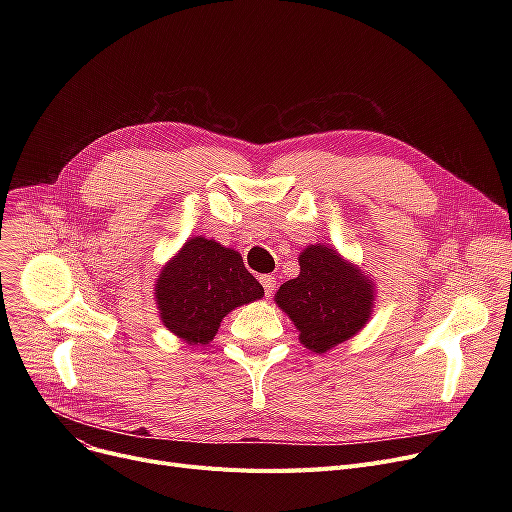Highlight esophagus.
<instances>
[{
  "label": "esophagus",
  "mask_w": 512,
  "mask_h": 512,
  "mask_svg": "<svg viewBox=\"0 0 512 512\" xmlns=\"http://www.w3.org/2000/svg\"><path fill=\"white\" fill-rule=\"evenodd\" d=\"M261 284L265 290V297H272L276 290V278L274 276H261Z\"/></svg>",
  "instance_id": "esophagus-1"
}]
</instances>
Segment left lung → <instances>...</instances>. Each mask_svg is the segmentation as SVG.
Returning a JSON list of instances; mask_svg holds the SVG:
<instances>
[{
    "label": "left lung",
    "instance_id": "obj_1",
    "mask_svg": "<svg viewBox=\"0 0 512 512\" xmlns=\"http://www.w3.org/2000/svg\"><path fill=\"white\" fill-rule=\"evenodd\" d=\"M301 272L276 292V305L299 330V340L321 355L351 340L371 319L375 282L326 242L299 255Z\"/></svg>",
    "mask_w": 512,
    "mask_h": 512
}]
</instances>
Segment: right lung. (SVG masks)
Listing matches in <instances>:
<instances>
[{
	"label": "right lung",
	"instance_id": "1",
	"mask_svg": "<svg viewBox=\"0 0 512 512\" xmlns=\"http://www.w3.org/2000/svg\"><path fill=\"white\" fill-rule=\"evenodd\" d=\"M161 324L186 344H209L222 319L263 297L238 251L218 240L191 236L166 261L153 284Z\"/></svg>",
	"mask_w": 512,
	"mask_h": 512
}]
</instances>
